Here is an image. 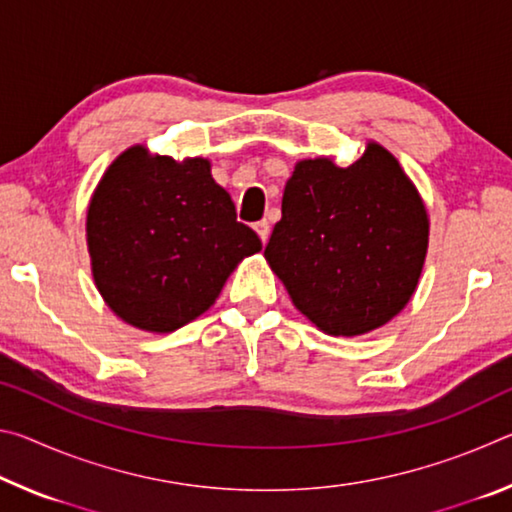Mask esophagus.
I'll return each mask as SVG.
<instances>
[{"instance_id": "esophagus-1", "label": "esophagus", "mask_w": 512, "mask_h": 512, "mask_svg": "<svg viewBox=\"0 0 512 512\" xmlns=\"http://www.w3.org/2000/svg\"><path fill=\"white\" fill-rule=\"evenodd\" d=\"M255 232L259 235V239H262L264 244H266V241H268V235H271V225H268V221H266V219L257 221V223H255Z\"/></svg>"}]
</instances>
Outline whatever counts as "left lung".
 Wrapping results in <instances>:
<instances>
[{
    "label": "left lung",
    "mask_w": 512,
    "mask_h": 512,
    "mask_svg": "<svg viewBox=\"0 0 512 512\" xmlns=\"http://www.w3.org/2000/svg\"><path fill=\"white\" fill-rule=\"evenodd\" d=\"M427 244L418 189L384 146L370 142L350 167L329 158L296 164L264 257L318 329L359 336L411 300Z\"/></svg>",
    "instance_id": "left-lung-1"
}]
</instances>
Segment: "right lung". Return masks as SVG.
I'll return each instance as SVG.
<instances>
[{
  "label": "right lung",
  "mask_w": 512,
  "mask_h": 512,
  "mask_svg": "<svg viewBox=\"0 0 512 512\" xmlns=\"http://www.w3.org/2000/svg\"><path fill=\"white\" fill-rule=\"evenodd\" d=\"M92 275L128 325L167 334L214 305L262 241L237 221L210 162H176L131 146L110 164L88 207Z\"/></svg>",
  "instance_id": "add662e5"
}]
</instances>
